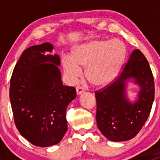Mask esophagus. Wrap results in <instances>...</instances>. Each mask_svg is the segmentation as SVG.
Returning <instances> with one entry per match:
<instances>
[{
	"label": "esophagus",
	"instance_id": "1",
	"mask_svg": "<svg viewBox=\"0 0 160 160\" xmlns=\"http://www.w3.org/2000/svg\"><path fill=\"white\" fill-rule=\"evenodd\" d=\"M76 90H77V94L80 95L83 91H84V89H83V88H81V87H77Z\"/></svg>",
	"mask_w": 160,
	"mask_h": 160
}]
</instances>
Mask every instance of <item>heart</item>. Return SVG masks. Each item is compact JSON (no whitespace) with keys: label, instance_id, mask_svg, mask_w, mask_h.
<instances>
[{"label":"heart","instance_id":"obj_1","mask_svg":"<svg viewBox=\"0 0 160 160\" xmlns=\"http://www.w3.org/2000/svg\"><path fill=\"white\" fill-rule=\"evenodd\" d=\"M126 46L119 39H95L73 48L71 58L64 56L62 66L70 83H74L85 69V76L96 87L114 81L126 57Z\"/></svg>","mask_w":160,"mask_h":160}]
</instances>
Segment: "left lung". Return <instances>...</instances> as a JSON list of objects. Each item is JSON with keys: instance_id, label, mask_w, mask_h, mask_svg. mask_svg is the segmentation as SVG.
I'll return each instance as SVG.
<instances>
[{"instance_id": "obj_1", "label": "left lung", "mask_w": 160, "mask_h": 160, "mask_svg": "<svg viewBox=\"0 0 160 160\" xmlns=\"http://www.w3.org/2000/svg\"><path fill=\"white\" fill-rule=\"evenodd\" d=\"M131 79L140 87L134 102L128 100L126 93L127 83ZM154 94V80L149 62L140 50H134L118 77L95 93L99 130L111 141L132 139L147 121Z\"/></svg>"}]
</instances>
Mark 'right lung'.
<instances>
[{
	"label": "right lung",
	"mask_w": 160,
	"mask_h": 160,
	"mask_svg": "<svg viewBox=\"0 0 160 160\" xmlns=\"http://www.w3.org/2000/svg\"><path fill=\"white\" fill-rule=\"evenodd\" d=\"M53 46L45 42L23 52L14 67L10 101L14 123L32 145L58 144L67 131L66 111L76 98L73 87L63 86L60 59L51 55Z\"/></svg>",
	"instance_id": "add662e5"
}]
</instances>
